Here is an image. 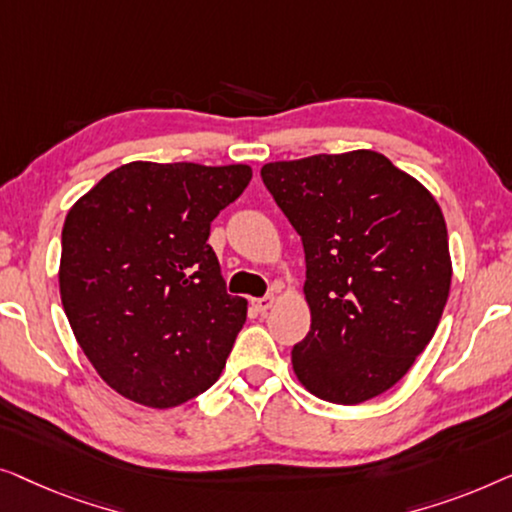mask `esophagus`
<instances>
[{
	"label": "esophagus",
	"mask_w": 512,
	"mask_h": 512,
	"mask_svg": "<svg viewBox=\"0 0 512 512\" xmlns=\"http://www.w3.org/2000/svg\"><path fill=\"white\" fill-rule=\"evenodd\" d=\"M273 304H276V297H273V294H266V297H262V299H255L253 301V306H255V311L257 313H266V311H269V308L273 306Z\"/></svg>",
	"instance_id": "obj_1"
}]
</instances>
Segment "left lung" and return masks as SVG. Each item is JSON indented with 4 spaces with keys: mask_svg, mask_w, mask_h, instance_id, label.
Instances as JSON below:
<instances>
[{
    "mask_svg": "<svg viewBox=\"0 0 512 512\" xmlns=\"http://www.w3.org/2000/svg\"><path fill=\"white\" fill-rule=\"evenodd\" d=\"M262 181L304 243L311 331L292 348L299 383L343 406L387 392L448 301L441 206L376 150L269 162Z\"/></svg>",
    "mask_w": 512,
    "mask_h": 512,
    "instance_id": "1",
    "label": "left lung"
}]
</instances>
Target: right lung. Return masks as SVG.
Here are the masks:
<instances>
[{
    "instance_id": "add662e5",
    "label": "right lung",
    "mask_w": 512,
    "mask_h": 512,
    "mask_svg": "<svg viewBox=\"0 0 512 512\" xmlns=\"http://www.w3.org/2000/svg\"><path fill=\"white\" fill-rule=\"evenodd\" d=\"M248 164L129 162L69 208L60 297L85 357L115 392L174 408L220 378L248 301L227 294L211 222Z\"/></svg>"
}]
</instances>
